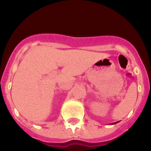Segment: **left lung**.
Here are the masks:
<instances>
[{
	"instance_id": "left-lung-1",
	"label": "left lung",
	"mask_w": 151,
	"mask_h": 151,
	"mask_svg": "<svg viewBox=\"0 0 151 151\" xmlns=\"http://www.w3.org/2000/svg\"><path fill=\"white\" fill-rule=\"evenodd\" d=\"M118 123V121H117V122H115V123H112V124H115V123Z\"/></svg>"
}]
</instances>
